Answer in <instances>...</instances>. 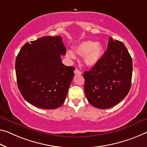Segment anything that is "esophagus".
I'll use <instances>...</instances> for the list:
<instances>
[{"mask_svg":"<svg viewBox=\"0 0 147 147\" xmlns=\"http://www.w3.org/2000/svg\"><path fill=\"white\" fill-rule=\"evenodd\" d=\"M74 74H75L76 75H81V72L80 70H79L78 69L76 68L75 70H74Z\"/></svg>","mask_w":147,"mask_h":147,"instance_id":"34e87169","label":"esophagus"}]
</instances>
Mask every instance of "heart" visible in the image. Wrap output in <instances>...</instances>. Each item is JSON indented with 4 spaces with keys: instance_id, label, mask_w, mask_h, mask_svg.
Masks as SVG:
<instances>
[{
    "instance_id": "heart-1",
    "label": "heart",
    "mask_w": 147,
    "mask_h": 147,
    "mask_svg": "<svg viewBox=\"0 0 147 147\" xmlns=\"http://www.w3.org/2000/svg\"><path fill=\"white\" fill-rule=\"evenodd\" d=\"M74 50L78 55L84 56V62L87 66L92 67L95 66L102 57L104 47L101 43H97L92 40H87L81 42ZM66 56L70 59L76 58L75 55L71 51L66 52Z\"/></svg>"
}]
</instances>
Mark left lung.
I'll list each match as a JSON object with an SVG mask.
<instances>
[{"instance_id": "left-lung-1", "label": "left lung", "mask_w": 147, "mask_h": 147, "mask_svg": "<svg viewBox=\"0 0 147 147\" xmlns=\"http://www.w3.org/2000/svg\"><path fill=\"white\" fill-rule=\"evenodd\" d=\"M132 71V58L125 46L110 37L107 51L100 61L83 74L89 102L100 109L118 104L129 91Z\"/></svg>"}]
</instances>
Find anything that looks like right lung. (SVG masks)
I'll return each mask as SVG.
<instances>
[{
  "instance_id": "obj_1",
  "label": "right lung",
  "mask_w": 147,
  "mask_h": 147,
  "mask_svg": "<svg viewBox=\"0 0 147 147\" xmlns=\"http://www.w3.org/2000/svg\"><path fill=\"white\" fill-rule=\"evenodd\" d=\"M66 53L60 36L42 37L22 47L15 68L25 100L44 109L57 108L64 102L75 69L62 64L61 55Z\"/></svg>"
}]
</instances>
